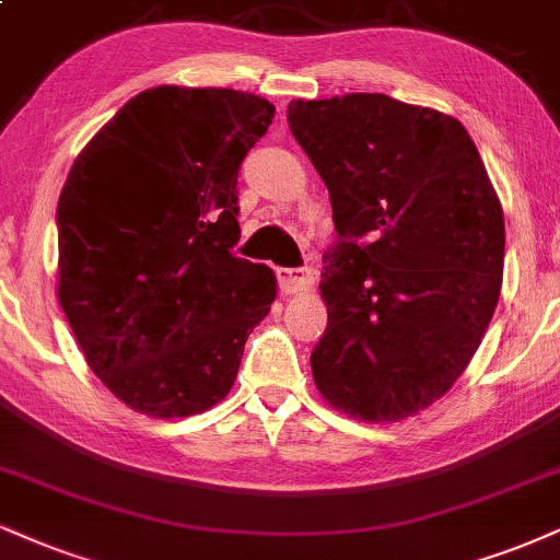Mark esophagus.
<instances>
[{
  "label": "esophagus",
  "mask_w": 560,
  "mask_h": 560,
  "mask_svg": "<svg viewBox=\"0 0 560 560\" xmlns=\"http://www.w3.org/2000/svg\"><path fill=\"white\" fill-rule=\"evenodd\" d=\"M276 279L284 294H302L315 287V273L310 268H279Z\"/></svg>",
  "instance_id": "esophagus-1"
}]
</instances>
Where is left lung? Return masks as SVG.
Returning a JSON list of instances; mask_svg holds the SVG:
<instances>
[{
  "mask_svg": "<svg viewBox=\"0 0 560 560\" xmlns=\"http://www.w3.org/2000/svg\"><path fill=\"white\" fill-rule=\"evenodd\" d=\"M339 247L323 258L328 328L310 357L334 409L388 425L467 370L503 281V208L459 119L383 93L292 101Z\"/></svg>",
  "mask_w": 560,
  "mask_h": 560,
  "instance_id": "left-lung-1",
  "label": "left lung"
}]
</instances>
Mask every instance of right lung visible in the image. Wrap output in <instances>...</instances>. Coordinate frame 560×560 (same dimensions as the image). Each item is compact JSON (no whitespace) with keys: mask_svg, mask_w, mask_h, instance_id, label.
<instances>
[{"mask_svg":"<svg viewBox=\"0 0 560 560\" xmlns=\"http://www.w3.org/2000/svg\"><path fill=\"white\" fill-rule=\"evenodd\" d=\"M276 106L156 85L78 153L59 195L57 298L88 368L132 412L174 420L234 386L276 276L232 255L237 172Z\"/></svg>","mask_w":560,"mask_h":560,"instance_id":"right-lung-1","label":"right lung"}]
</instances>
